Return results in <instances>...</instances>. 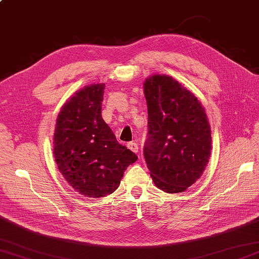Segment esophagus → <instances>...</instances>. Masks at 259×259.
<instances>
[{
    "label": "esophagus",
    "instance_id": "esophagus-1",
    "mask_svg": "<svg viewBox=\"0 0 259 259\" xmlns=\"http://www.w3.org/2000/svg\"><path fill=\"white\" fill-rule=\"evenodd\" d=\"M128 148L129 149L131 150V151H134V152H138V150H139V147H138V144H137V142H135V141H131V142H128Z\"/></svg>",
    "mask_w": 259,
    "mask_h": 259
}]
</instances>
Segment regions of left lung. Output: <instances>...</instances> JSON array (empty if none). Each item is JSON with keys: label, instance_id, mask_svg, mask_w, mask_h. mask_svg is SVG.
Segmentation results:
<instances>
[{"label": "left lung", "instance_id": "1", "mask_svg": "<svg viewBox=\"0 0 259 259\" xmlns=\"http://www.w3.org/2000/svg\"><path fill=\"white\" fill-rule=\"evenodd\" d=\"M144 87L147 167L159 189L183 192L200 177L210 156L211 134L205 109L194 93L171 76L152 75Z\"/></svg>", "mask_w": 259, "mask_h": 259}]
</instances>
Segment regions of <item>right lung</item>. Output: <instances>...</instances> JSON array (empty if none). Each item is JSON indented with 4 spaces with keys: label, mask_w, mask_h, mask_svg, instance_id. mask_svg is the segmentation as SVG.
Instances as JSON below:
<instances>
[{
    "label": "right lung",
    "mask_w": 259,
    "mask_h": 259,
    "mask_svg": "<svg viewBox=\"0 0 259 259\" xmlns=\"http://www.w3.org/2000/svg\"><path fill=\"white\" fill-rule=\"evenodd\" d=\"M104 87L91 84L76 92L60 111L53 137L60 172L74 190L92 198L112 194L138 159L101 117Z\"/></svg>",
    "instance_id": "right-lung-1"
}]
</instances>
